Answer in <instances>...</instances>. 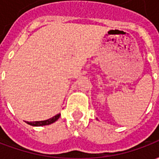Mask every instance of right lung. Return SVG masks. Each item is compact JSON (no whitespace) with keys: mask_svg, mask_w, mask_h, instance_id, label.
Wrapping results in <instances>:
<instances>
[{"mask_svg":"<svg viewBox=\"0 0 159 159\" xmlns=\"http://www.w3.org/2000/svg\"><path fill=\"white\" fill-rule=\"evenodd\" d=\"M60 114H57L56 116L52 117V118H49L48 120H45V121H37V122H27L28 124L30 125H32V126H44V125H48V124H51V123H54L55 121L59 119Z\"/></svg>","mask_w":159,"mask_h":159,"instance_id":"1","label":"right lung"}]
</instances>
